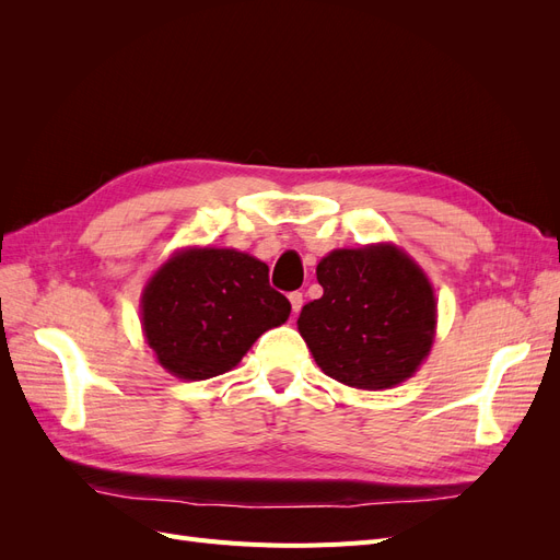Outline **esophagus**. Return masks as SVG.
<instances>
[{
  "label": "esophagus",
  "instance_id": "obj_1",
  "mask_svg": "<svg viewBox=\"0 0 560 560\" xmlns=\"http://www.w3.org/2000/svg\"><path fill=\"white\" fill-rule=\"evenodd\" d=\"M290 303H292V311L299 313L301 306H303V294H301V292H292V294H290Z\"/></svg>",
  "mask_w": 560,
  "mask_h": 560
}]
</instances>
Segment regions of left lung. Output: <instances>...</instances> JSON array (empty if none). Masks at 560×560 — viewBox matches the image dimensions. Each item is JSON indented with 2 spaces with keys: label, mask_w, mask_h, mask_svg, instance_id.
<instances>
[{
  "label": "left lung",
  "mask_w": 560,
  "mask_h": 560,
  "mask_svg": "<svg viewBox=\"0 0 560 560\" xmlns=\"http://www.w3.org/2000/svg\"><path fill=\"white\" fill-rule=\"evenodd\" d=\"M319 299L299 315V334L334 381L385 389L404 383L430 354L434 290L395 245L334 249L317 264Z\"/></svg>",
  "instance_id": "1"
}]
</instances>
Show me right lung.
<instances>
[{
    "label": "right lung",
    "mask_w": 560,
    "mask_h": 560,
    "mask_svg": "<svg viewBox=\"0 0 560 560\" xmlns=\"http://www.w3.org/2000/svg\"><path fill=\"white\" fill-rule=\"evenodd\" d=\"M268 266L245 252L194 247L167 259L144 287L142 329L173 376L226 374L257 338L290 317Z\"/></svg>",
    "instance_id": "right-lung-1"
}]
</instances>
